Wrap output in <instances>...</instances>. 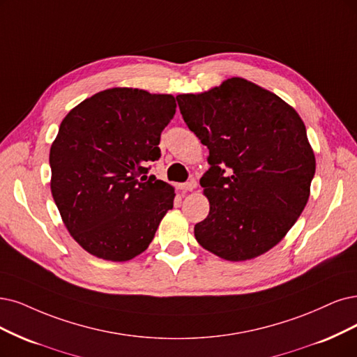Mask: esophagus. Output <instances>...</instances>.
Returning <instances> with one entry per match:
<instances>
[{
	"label": "esophagus",
	"mask_w": 357,
	"mask_h": 357,
	"mask_svg": "<svg viewBox=\"0 0 357 357\" xmlns=\"http://www.w3.org/2000/svg\"><path fill=\"white\" fill-rule=\"evenodd\" d=\"M195 187H197V182H195L194 179H191V181H188V182L179 183V185H178V188H179L181 191H183V192H187V191H192Z\"/></svg>",
	"instance_id": "obj_1"
}]
</instances>
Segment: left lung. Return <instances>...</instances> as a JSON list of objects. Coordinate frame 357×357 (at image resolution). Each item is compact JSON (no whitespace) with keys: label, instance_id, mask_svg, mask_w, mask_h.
<instances>
[{"label":"left lung","instance_id":"obj_1","mask_svg":"<svg viewBox=\"0 0 357 357\" xmlns=\"http://www.w3.org/2000/svg\"><path fill=\"white\" fill-rule=\"evenodd\" d=\"M176 101L208 149L200 183L210 212L194 227L195 240L231 261L266 253L309 200L316 162L305 123L278 96L241 77Z\"/></svg>","mask_w":357,"mask_h":357}]
</instances>
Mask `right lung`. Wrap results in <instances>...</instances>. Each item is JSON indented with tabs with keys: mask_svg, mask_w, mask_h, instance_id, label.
Segmentation results:
<instances>
[{
	"mask_svg": "<svg viewBox=\"0 0 357 357\" xmlns=\"http://www.w3.org/2000/svg\"><path fill=\"white\" fill-rule=\"evenodd\" d=\"M176 101L167 94L112 88L63 119L50 150L51 192L66 228L88 253L125 261L150 245L174 207L169 183L149 176Z\"/></svg>",
	"mask_w": 357,
	"mask_h": 357,
	"instance_id": "obj_1",
	"label": "right lung"
}]
</instances>
